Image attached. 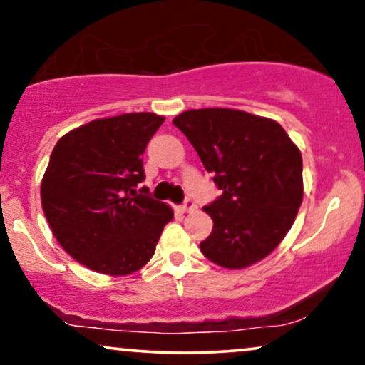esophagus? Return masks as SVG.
<instances>
[{"mask_svg": "<svg viewBox=\"0 0 365 365\" xmlns=\"http://www.w3.org/2000/svg\"><path fill=\"white\" fill-rule=\"evenodd\" d=\"M195 210H196V203L187 197V200L182 203V211L184 213H191V211H195Z\"/></svg>", "mask_w": 365, "mask_h": 365, "instance_id": "1", "label": "esophagus"}]
</instances>
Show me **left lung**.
<instances>
[{"label":"left lung","instance_id":"1","mask_svg":"<svg viewBox=\"0 0 365 365\" xmlns=\"http://www.w3.org/2000/svg\"><path fill=\"white\" fill-rule=\"evenodd\" d=\"M173 123L222 190L203 208L213 220V232L200 244L205 257L225 269L267 257L303 201L299 148L277 121L232 108L187 110Z\"/></svg>","mask_w":365,"mask_h":365}]
</instances>
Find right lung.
<instances>
[{"label":"right lung","mask_w":365,"mask_h":365,"mask_svg":"<svg viewBox=\"0 0 365 365\" xmlns=\"http://www.w3.org/2000/svg\"><path fill=\"white\" fill-rule=\"evenodd\" d=\"M164 116L125 113L71 130L53 147L40 197L53 237L94 272L127 276L155 252L174 211L137 190L142 155Z\"/></svg>","instance_id":"obj_1"}]
</instances>
